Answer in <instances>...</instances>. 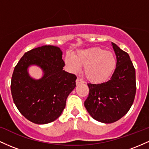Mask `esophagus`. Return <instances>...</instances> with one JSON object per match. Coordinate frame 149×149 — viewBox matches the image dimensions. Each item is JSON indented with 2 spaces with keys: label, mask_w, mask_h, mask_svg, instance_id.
<instances>
[{
  "label": "esophagus",
  "mask_w": 149,
  "mask_h": 149,
  "mask_svg": "<svg viewBox=\"0 0 149 149\" xmlns=\"http://www.w3.org/2000/svg\"><path fill=\"white\" fill-rule=\"evenodd\" d=\"M76 85H80V84H83V83H84V81H83V80L81 79V78H78L76 79Z\"/></svg>",
  "instance_id": "34e87169"
}]
</instances>
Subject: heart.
Listing matches in <instances>:
<instances>
[{"instance_id":"heart-1","label":"heart","mask_w":149,"mask_h":149,"mask_svg":"<svg viewBox=\"0 0 149 149\" xmlns=\"http://www.w3.org/2000/svg\"><path fill=\"white\" fill-rule=\"evenodd\" d=\"M65 64L71 73H78L85 66V74L94 83L106 81L115 71L117 61L114 54L101 47L81 49L75 55L66 54Z\"/></svg>"}]
</instances>
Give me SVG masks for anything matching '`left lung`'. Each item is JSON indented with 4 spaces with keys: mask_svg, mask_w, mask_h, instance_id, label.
I'll return each instance as SVG.
<instances>
[{
    "mask_svg": "<svg viewBox=\"0 0 149 149\" xmlns=\"http://www.w3.org/2000/svg\"><path fill=\"white\" fill-rule=\"evenodd\" d=\"M117 64L111 78L98 84L88 83L90 92L84 105L90 116L103 123H112L130 110L136 94L135 69L129 54L112 42Z\"/></svg>",
    "mask_w": 149,
    "mask_h": 149,
    "instance_id": "left-lung-1",
    "label": "left lung"
}]
</instances>
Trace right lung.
Masks as SVG:
<instances>
[{
  "mask_svg": "<svg viewBox=\"0 0 149 149\" xmlns=\"http://www.w3.org/2000/svg\"><path fill=\"white\" fill-rule=\"evenodd\" d=\"M62 54L57 46L42 45L26 52L15 67L11 80L13 101L22 115L33 123L43 125L57 120L76 88V76L63 70ZM32 65L42 70L38 79L30 76Z\"/></svg>",
  "mask_w": 149,
  "mask_h": 149,
  "instance_id": "add662e5",
  "label": "right lung"
}]
</instances>
